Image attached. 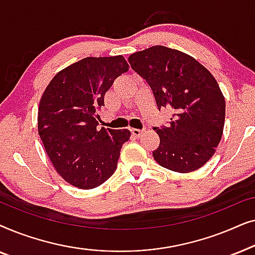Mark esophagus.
<instances>
[{
  "label": "esophagus",
  "mask_w": 255,
  "mask_h": 255,
  "mask_svg": "<svg viewBox=\"0 0 255 255\" xmlns=\"http://www.w3.org/2000/svg\"><path fill=\"white\" fill-rule=\"evenodd\" d=\"M131 132H132V135L135 138H139L140 137V134L142 133V130L140 128H131Z\"/></svg>",
  "instance_id": "esophagus-1"
}]
</instances>
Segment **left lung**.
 Masks as SVG:
<instances>
[{
    "label": "left lung",
    "instance_id": "8db88e82",
    "mask_svg": "<svg viewBox=\"0 0 255 255\" xmlns=\"http://www.w3.org/2000/svg\"><path fill=\"white\" fill-rule=\"evenodd\" d=\"M128 62L151 87L158 109L174 111L168 127L154 128L160 144L153 158L177 173L201 168L224 128L225 99L216 79L193 57L160 45L135 52Z\"/></svg>",
    "mask_w": 255,
    "mask_h": 255
}]
</instances>
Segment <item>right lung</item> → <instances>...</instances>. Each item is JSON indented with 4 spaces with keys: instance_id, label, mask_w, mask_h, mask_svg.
Returning <instances> with one entry per match:
<instances>
[{
    "instance_id": "right-lung-1",
    "label": "right lung",
    "mask_w": 255,
    "mask_h": 255,
    "mask_svg": "<svg viewBox=\"0 0 255 255\" xmlns=\"http://www.w3.org/2000/svg\"><path fill=\"white\" fill-rule=\"evenodd\" d=\"M128 71L123 55L88 57L58 73L41 96L38 132L59 175L80 189H93L117 168L128 128H99L97 110L115 80Z\"/></svg>"
}]
</instances>
